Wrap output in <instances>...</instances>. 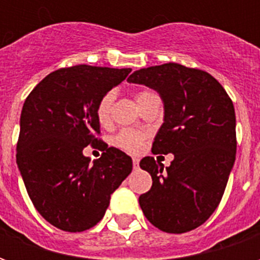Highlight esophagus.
Instances as JSON below:
<instances>
[{
	"label": "esophagus",
	"mask_w": 260,
	"mask_h": 260,
	"mask_svg": "<svg viewBox=\"0 0 260 260\" xmlns=\"http://www.w3.org/2000/svg\"><path fill=\"white\" fill-rule=\"evenodd\" d=\"M132 164H134V169H138V167H139V158H136V157H134L132 158Z\"/></svg>",
	"instance_id": "obj_1"
}]
</instances>
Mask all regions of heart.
Listing matches in <instances>:
<instances>
[{"label":"heart","mask_w":260,"mask_h":260,"mask_svg":"<svg viewBox=\"0 0 260 260\" xmlns=\"http://www.w3.org/2000/svg\"><path fill=\"white\" fill-rule=\"evenodd\" d=\"M154 93L150 90L136 91L135 99L139 106L146 102ZM111 107H113V94L107 93L99 100L96 107V117L100 125H108L111 119ZM147 134L136 129H122L114 138V145L128 153H139L145 145Z\"/></svg>","instance_id":"heart-1"}]
</instances>
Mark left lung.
<instances>
[{
    "mask_svg": "<svg viewBox=\"0 0 260 260\" xmlns=\"http://www.w3.org/2000/svg\"><path fill=\"white\" fill-rule=\"evenodd\" d=\"M128 82L160 94L164 122L152 153L174 154L166 169L150 156L141 160L153 181L139 196L143 214L166 233L195 230L217 209L234 166V104L212 75L175 62L135 71Z\"/></svg>",
    "mask_w": 260,
    "mask_h": 260,
    "instance_id": "8db88e82",
    "label": "left lung"
}]
</instances>
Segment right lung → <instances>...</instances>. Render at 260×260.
<instances>
[{"mask_svg": "<svg viewBox=\"0 0 260 260\" xmlns=\"http://www.w3.org/2000/svg\"><path fill=\"white\" fill-rule=\"evenodd\" d=\"M131 68L75 65L48 74L26 97L16 164L36 210L54 227L79 233L96 225L110 196L132 171V158L97 136L99 100ZM103 152L90 163L83 149Z\"/></svg>", "mask_w": 260, "mask_h": 260, "instance_id": "obj_1", "label": "right lung"}]
</instances>
